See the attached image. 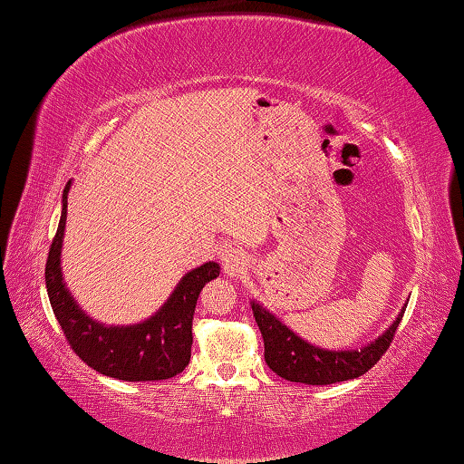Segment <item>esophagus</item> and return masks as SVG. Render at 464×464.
Returning a JSON list of instances; mask_svg holds the SVG:
<instances>
[{
	"label": "esophagus",
	"instance_id": "34e87169",
	"mask_svg": "<svg viewBox=\"0 0 464 464\" xmlns=\"http://www.w3.org/2000/svg\"><path fill=\"white\" fill-rule=\"evenodd\" d=\"M222 266L224 273L230 275V277H240L248 271V258L238 248H227L222 255Z\"/></svg>",
	"mask_w": 464,
	"mask_h": 464
}]
</instances>
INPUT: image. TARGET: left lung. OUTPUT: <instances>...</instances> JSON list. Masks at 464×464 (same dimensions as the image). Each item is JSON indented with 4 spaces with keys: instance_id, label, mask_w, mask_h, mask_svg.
I'll return each instance as SVG.
<instances>
[{
    "instance_id": "1",
    "label": "left lung",
    "mask_w": 464,
    "mask_h": 464,
    "mask_svg": "<svg viewBox=\"0 0 464 464\" xmlns=\"http://www.w3.org/2000/svg\"><path fill=\"white\" fill-rule=\"evenodd\" d=\"M403 312L375 343L362 346L361 351H326L305 343L263 305L253 302V314L265 340V361L269 369L283 379L305 385L340 383L361 377L375 367L392 344Z\"/></svg>"
}]
</instances>
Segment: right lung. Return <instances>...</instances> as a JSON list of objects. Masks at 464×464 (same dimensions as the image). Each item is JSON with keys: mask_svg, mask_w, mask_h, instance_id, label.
Masks as SVG:
<instances>
[{"mask_svg": "<svg viewBox=\"0 0 464 464\" xmlns=\"http://www.w3.org/2000/svg\"><path fill=\"white\" fill-rule=\"evenodd\" d=\"M63 191L61 222L46 258V291L64 338L87 367L120 381H162L181 372L191 359V324L201 289L219 275L209 261L185 275L160 310L134 326H103L81 310L61 273V248L67 222V193Z\"/></svg>", "mask_w": 464, "mask_h": 464, "instance_id": "obj_1", "label": "right lung"}]
</instances>
